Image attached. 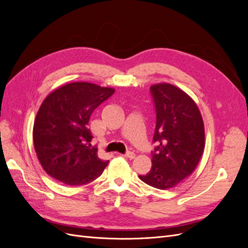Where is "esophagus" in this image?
Wrapping results in <instances>:
<instances>
[{
  "instance_id": "esophagus-1",
  "label": "esophagus",
  "mask_w": 248,
  "mask_h": 248,
  "mask_svg": "<svg viewBox=\"0 0 248 248\" xmlns=\"http://www.w3.org/2000/svg\"><path fill=\"white\" fill-rule=\"evenodd\" d=\"M124 156H125V157H127V158H129V159L136 158V154H134L133 152H130V151H128V152H127L126 154H124Z\"/></svg>"
}]
</instances>
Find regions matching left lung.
<instances>
[{"mask_svg": "<svg viewBox=\"0 0 248 248\" xmlns=\"http://www.w3.org/2000/svg\"><path fill=\"white\" fill-rule=\"evenodd\" d=\"M156 108L152 167L139 178L158 189H170L189 177L205 149V127L197 103L180 88L159 82L152 85Z\"/></svg>", "mask_w": 248, "mask_h": 248, "instance_id": "obj_1", "label": "left lung"}]
</instances>
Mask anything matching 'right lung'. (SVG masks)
<instances>
[{"label": "right lung", "mask_w": 248, "mask_h": 248, "mask_svg": "<svg viewBox=\"0 0 248 248\" xmlns=\"http://www.w3.org/2000/svg\"><path fill=\"white\" fill-rule=\"evenodd\" d=\"M115 93L114 88L74 81L50 92L37 111L34 148L47 174L68 186L98 178L108 161L100 159L88 128L94 109Z\"/></svg>", "instance_id": "right-lung-1"}]
</instances>
